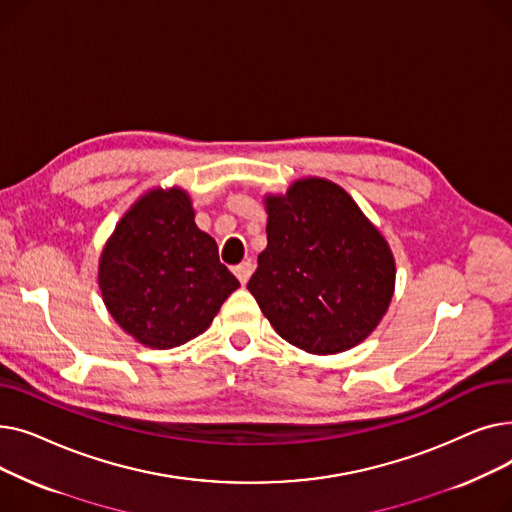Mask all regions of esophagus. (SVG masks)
Instances as JSON below:
<instances>
[{
	"instance_id": "1",
	"label": "esophagus",
	"mask_w": 512,
	"mask_h": 512,
	"mask_svg": "<svg viewBox=\"0 0 512 512\" xmlns=\"http://www.w3.org/2000/svg\"><path fill=\"white\" fill-rule=\"evenodd\" d=\"M234 276L240 280V284H247L251 274H253V263L251 261H242L238 265H234Z\"/></svg>"
}]
</instances>
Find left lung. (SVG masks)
I'll use <instances>...</instances> for the list:
<instances>
[{
    "label": "left lung",
    "instance_id": "obj_1",
    "mask_svg": "<svg viewBox=\"0 0 512 512\" xmlns=\"http://www.w3.org/2000/svg\"><path fill=\"white\" fill-rule=\"evenodd\" d=\"M267 247L247 288L274 330L311 355L363 342L386 315L396 282L388 240L355 199L326 178L265 195Z\"/></svg>",
    "mask_w": 512,
    "mask_h": 512
}]
</instances>
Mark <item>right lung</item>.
<instances>
[{
  "instance_id": "right-lung-1",
  "label": "right lung",
  "mask_w": 512,
  "mask_h": 512,
  "mask_svg": "<svg viewBox=\"0 0 512 512\" xmlns=\"http://www.w3.org/2000/svg\"><path fill=\"white\" fill-rule=\"evenodd\" d=\"M97 282L116 324L159 351L203 334L240 286L180 186L151 188L130 205L101 251Z\"/></svg>"
}]
</instances>
